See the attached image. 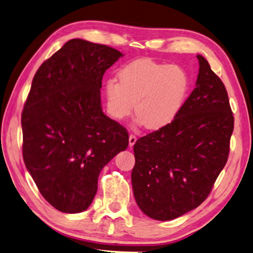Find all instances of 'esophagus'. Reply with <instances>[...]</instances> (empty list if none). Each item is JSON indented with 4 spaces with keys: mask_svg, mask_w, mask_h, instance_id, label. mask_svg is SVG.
Segmentation results:
<instances>
[{
    "mask_svg": "<svg viewBox=\"0 0 253 253\" xmlns=\"http://www.w3.org/2000/svg\"><path fill=\"white\" fill-rule=\"evenodd\" d=\"M136 140H137L136 135H135V134H130V135H129V146H130V147L134 146Z\"/></svg>",
    "mask_w": 253,
    "mask_h": 253,
    "instance_id": "1",
    "label": "esophagus"
}]
</instances>
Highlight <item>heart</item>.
<instances>
[{
	"label": "heart",
	"instance_id": "obj_1",
	"mask_svg": "<svg viewBox=\"0 0 253 253\" xmlns=\"http://www.w3.org/2000/svg\"><path fill=\"white\" fill-rule=\"evenodd\" d=\"M118 79L104 85L106 108L115 121H124L134 111L149 129L170 124L188 97L190 80L178 65L138 59L123 66ZM136 106H134V103Z\"/></svg>",
	"mask_w": 253,
	"mask_h": 253
}]
</instances>
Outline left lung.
Masks as SVG:
<instances>
[{
    "label": "left lung",
    "instance_id": "left-lung-1",
    "mask_svg": "<svg viewBox=\"0 0 253 253\" xmlns=\"http://www.w3.org/2000/svg\"><path fill=\"white\" fill-rule=\"evenodd\" d=\"M196 88L167 126L134 145L132 191L140 210L172 220L197 208L212 190L230 151L235 118L226 87L198 55Z\"/></svg>",
    "mask_w": 253,
    "mask_h": 253
}]
</instances>
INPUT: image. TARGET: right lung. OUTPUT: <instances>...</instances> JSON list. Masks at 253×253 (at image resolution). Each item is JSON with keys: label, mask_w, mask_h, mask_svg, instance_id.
Returning a JSON list of instances; mask_svg holds the SVG:
<instances>
[{"label": "right lung", "mask_w": 253, "mask_h": 253, "mask_svg": "<svg viewBox=\"0 0 253 253\" xmlns=\"http://www.w3.org/2000/svg\"><path fill=\"white\" fill-rule=\"evenodd\" d=\"M122 56L107 45L74 39L32 82L22 112L23 159L41 195L62 212L88 208L102 169L129 142L126 128L100 105L104 73Z\"/></svg>", "instance_id": "1"}]
</instances>
